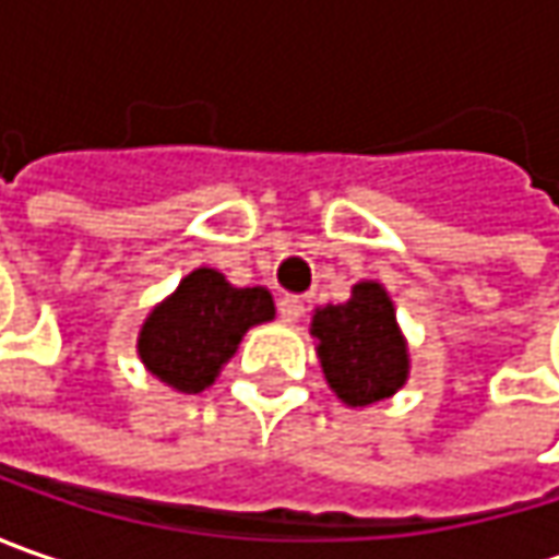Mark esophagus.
<instances>
[{
  "instance_id": "1",
  "label": "esophagus",
  "mask_w": 559,
  "mask_h": 559,
  "mask_svg": "<svg viewBox=\"0 0 559 559\" xmlns=\"http://www.w3.org/2000/svg\"><path fill=\"white\" fill-rule=\"evenodd\" d=\"M301 313H305V301H301L298 295H283V298H280V317H283L286 323H295Z\"/></svg>"
}]
</instances>
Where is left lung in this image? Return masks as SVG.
Here are the masks:
<instances>
[{
    "instance_id": "left-lung-1",
    "label": "left lung",
    "mask_w": 559,
    "mask_h": 559,
    "mask_svg": "<svg viewBox=\"0 0 559 559\" xmlns=\"http://www.w3.org/2000/svg\"><path fill=\"white\" fill-rule=\"evenodd\" d=\"M311 335L326 385L348 407L392 397L411 376V352L397 326L395 301L376 280L355 283L352 298L342 305L317 308Z\"/></svg>"
}]
</instances>
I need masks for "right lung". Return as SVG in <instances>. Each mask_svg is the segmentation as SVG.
<instances>
[{
	"mask_svg": "<svg viewBox=\"0 0 559 559\" xmlns=\"http://www.w3.org/2000/svg\"><path fill=\"white\" fill-rule=\"evenodd\" d=\"M276 317L264 286H233L221 270L195 267L142 320L136 355L167 389L199 395L221 376L251 326Z\"/></svg>",
	"mask_w": 559,
	"mask_h": 559,
	"instance_id": "add662e5",
	"label": "right lung"
}]
</instances>
